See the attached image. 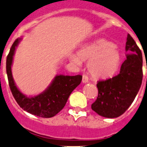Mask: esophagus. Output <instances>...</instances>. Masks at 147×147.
I'll return each instance as SVG.
<instances>
[{
  "label": "esophagus",
  "mask_w": 147,
  "mask_h": 147,
  "mask_svg": "<svg viewBox=\"0 0 147 147\" xmlns=\"http://www.w3.org/2000/svg\"><path fill=\"white\" fill-rule=\"evenodd\" d=\"M88 80H89V78L87 75H82V81L83 83H87L88 82Z\"/></svg>",
  "instance_id": "1"
}]
</instances>
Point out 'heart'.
Listing matches in <instances>:
<instances>
[{"instance_id":"obj_1","label":"heart","mask_w":147,"mask_h":147,"mask_svg":"<svg viewBox=\"0 0 147 147\" xmlns=\"http://www.w3.org/2000/svg\"><path fill=\"white\" fill-rule=\"evenodd\" d=\"M121 53L117 45L105 40H100L82 47L78 56L72 60L78 65L88 61L87 69L94 78L105 79L116 73L121 64Z\"/></svg>"}]
</instances>
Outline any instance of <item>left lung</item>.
<instances>
[{"instance_id": "left-lung-1", "label": "left lung", "mask_w": 147, "mask_h": 147, "mask_svg": "<svg viewBox=\"0 0 147 147\" xmlns=\"http://www.w3.org/2000/svg\"><path fill=\"white\" fill-rule=\"evenodd\" d=\"M125 50L127 59L121 65L119 73L97 84L98 97L91 107L104 117L116 118L124 114L134 100L142 84V52L129 34Z\"/></svg>"}]
</instances>
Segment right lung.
I'll list each match as a JSON object with an SVG mask.
<instances>
[{"label": "right lung", "instance_id": "1", "mask_svg": "<svg viewBox=\"0 0 147 147\" xmlns=\"http://www.w3.org/2000/svg\"><path fill=\"white\" fill-rule=\"evenodd\" d=\"M22 38H18L11 46L6 60V72L10 90L19 106L35 116L50 118L57 115L65 107L72 92L80 84L82 75H56L45 91L36 96L28 97L16 86L12 75L11 66L16 47Z\"/></svg>", "mask_w": 147, "mask_h": 147}]
</instances>
